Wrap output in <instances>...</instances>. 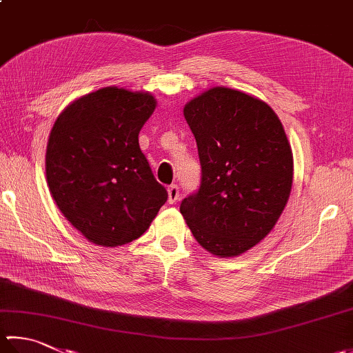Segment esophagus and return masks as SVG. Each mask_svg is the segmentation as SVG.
I'll list each match as a JSON object with an SVG mask.
<instances>
[{
	"instance_id": "esophagus-1",
	"label": "esophagus",
	"mask_w": 353,
	"mask_h": 353,
	"mask_svg": "<svg viewBox=\"0 0 353 353\" xmlns=\"http://www.w3.org/2000/svg\"><path fill=\"white\" fill-rule=\"evenodd\" d=\"M168 194H169V203L170 204H175L178 201V198H179V188H178L176 184L169 185Z\"/></svg>"
}]
</instances>
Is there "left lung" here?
<instances>
[{"mask_svg":"<svg viewBox=\"0 0 353 353\" xmlns=\"http://www.w3.org/2000/svg\"><path fill=\"white\" fill-rule=\"evenodd\" d=\"M201 181L179 205L196 241L218 256L254 248L288 203L294 158L275 112L261 99L214 88L185 104Z\"/></svg>","mask_w":353,"mask_h":353,"instance_id":"1","label":"left lung"}]
</instances>
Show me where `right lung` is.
I'll return each mask as SVG.
<instances>
[{
    "label": "right lung",
    "instance_id": "add662e5",
    "mask_svg": "<svg viewBox=\"0 0 353 353\" xmlns=\"http://www.w3.org/2000/svg\"><path fill=\"white\" fill-rule=\"evenodd\" d=\"M155 104L144 92L104 88L73 101L53 124L46 152L50 194L92 243L134 241L168 201L138 143Z\"/></svg>",
    "mask_w": 353,
    "mask_h": 353
}]
</instances>
